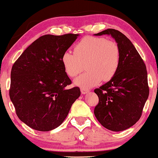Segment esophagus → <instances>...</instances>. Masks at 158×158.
Here are the masks:
<instances>
[{
  "label": "esophagus",
  "mask_w": 158,
  "mask_h": 158,
  "mask_svg": "<svg viewBox=\"0 0 158 158\" xmlns=\"http://www.w3.org/2000/svg\"><path fill=\"white\" fill-rule=\"evenodd\" d=\"M89 91H90V90H89L88 89L85 88V87H81V94H86L89 92Z\"/></svg>",
  "instance_id": "obj_1"
}]
</instances>
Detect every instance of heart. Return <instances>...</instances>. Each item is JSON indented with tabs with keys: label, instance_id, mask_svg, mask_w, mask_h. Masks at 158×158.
I'll list each match as a JSON object with an SVG mask.
<instances>
[{
	"label": "heart",
	"instance_id": "obj_1",
	"mask_svg": "<svg viewBox=\"0 0 158 158\" xmlns=\"http://www.w3.org/2000/svg\"><path fill=\"white\" fill-rule=\"evenodd\" d=\"M73 52L68 51L62 54L64 70L68 77H75L83 71L85 64L87 71L75 80L76 85L85 88L94 86L101 80H110L120 64L118 45L104 37H83L75 45Z\"/></svg>",
	"mask_w": 158,
	"mask_h": 158
}]
</instances>
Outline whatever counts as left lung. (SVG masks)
I'll return each instance as SVG.
<instances>
[{
	"label": "left lung",
	"instance_id": "obj_1",
	"mask_svg": "<svg viewBox=\"0 0 158 158\" xmlns=\"http://www.w3.org/2000/svg\"><path fill=\"white\" fill-rule=\"evenodd\" d=\"M102 35L115 40L121 59L115 76L94 90L98 97L94 115L105 128L119 132L133 126L141 117L149 94L147 71L139 53L123 34L113 28L96 34Z\"/></svg>",
	"mask_w": 158,
	"mask_h": 158
}]
</instances>
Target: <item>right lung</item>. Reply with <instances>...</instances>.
Wrapping results in <instances>:
<instances>
[{
    "instance_id": "1",
    "label": "right lung",
    "mask_w": 158,
    "mask_h": 158,
    "mask_svg": "<svg viewBox=\"0 0 158 158\" xmlns=\"http://www.w3.org/2000/svg\"><path fill=\"white\" fill-rule=\"evenodd\" d=\"M78 35H45L34 41L15 62L9 97L20 121L34 130L47 132L58 127L80 96L64 70L62 54Z\"/></svg>"
}]
</instances>
